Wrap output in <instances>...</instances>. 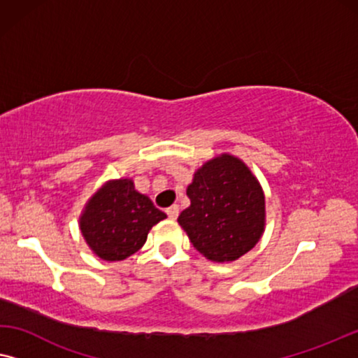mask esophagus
Here are the masks:
<instances>
[{
	"label": "esophagus",
	"mask_w": 358,
	"mask_h": 358,
	"mask_svg": "<svg viewBox=\"0 0 358 358\" xmlns=\"http://www.w3.org/2000/svg\"><path fill=\"white\" fill-rule=\"evenodd\" d=\"M178 214H180V208H178V206H177V204L170 206V208L167 209V215H169V217H170V219H172V220H175V219H177V217H178Z\"/></svg>",
	"instance_id": "34e87169"
}]
</instances>
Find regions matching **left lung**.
Instances as JSON below:
<instances>
[{
    "mask_svg": "<svg viewBox=\"0 0 358 358\" xmlns=\"http://www.w3.org/2000/svg\"><path fill=\"white\" fill-rule=\"evenodd\" d=\"M186 194L191 204L178 224L206 258L235 261L258 243L264 230V193L240 159L222 154L206 162Z\"/></svg>",
    "mask_w": 358,
    "mask_h": 358,
    "instance_id": "left-lung-1",
    "label": "left lung"
}]
</instances>
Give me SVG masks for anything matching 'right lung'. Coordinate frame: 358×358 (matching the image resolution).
I'll use <instances>...</instances> for the list:
<instances>
[{"label": "right lung", "instance_id": "obj_1", "mask_svg": "<svg viewBox=\"0 0 358 358\" xmlns=\"http://www.w3.org/2000/svg\"><path fill=\"white\" fill-rule=\"evenodd\" d=\"M167 215L128 178L108 181L85 206L80 231L99 258L122 261L148 240L149 230Z\"/></svg>", "mask_w": 358, "mask_h": 358}]
</instances>
